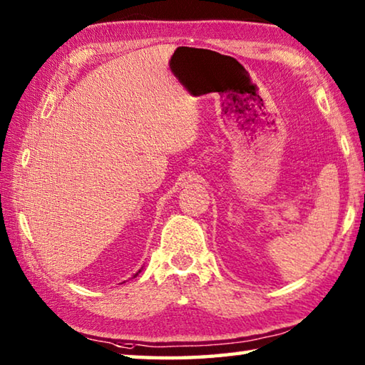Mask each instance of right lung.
Returning <instances> with one entry per match:
<instances>
[{"instance_id":"right-lung-1","label":"right lung","mask_w":365,"mask_h":365,"mask_svg":"<svg viewBox=\"0 0 365 365\" xmlns=\"http://www.w3.org/2000/svg\"><path fill=\"white\" fill-rule=\"evenodd\" d=\"M138 272H141V270H138ZM138 272H137V274H135V275H133V277H137V275H138Z\"/></svg>"}]
</instances>
